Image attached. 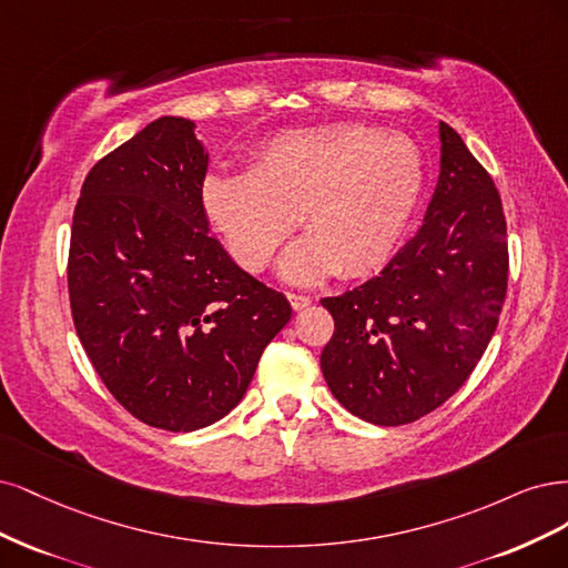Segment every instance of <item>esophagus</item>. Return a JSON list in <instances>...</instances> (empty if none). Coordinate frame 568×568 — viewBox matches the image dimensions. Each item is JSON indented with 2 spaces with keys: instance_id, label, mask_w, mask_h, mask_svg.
Returning a JSON list of instances; mask_svg holds the SVG:
<instances>
[{
  "instance_id": "1",
  "label": "esophagus",
  "mask_w": 568,
  "mask_h": 568,
  "mask_svg": "<svg viewBox=\"0 0 568 568\" xmlns=\"http://www.w3.org/2000/svg\"><path fill=\"white\" fill-rule=\"evenodd\" d=\"M287 300H290V304H292V308H295V311H302V308H306L311 304V297L297 295V292H290Z\"/></svg>"
}]
</instances>
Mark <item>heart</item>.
Returning a JSON list of instances; mask_svg holds the SVG:
<instances>
[{
    "instance_id": "obj_1",
    "label": "heart",
    "mask_w": 568,
    "mask_h": 568,
    "mask_svg": "<svg viewBox=\"0 0 568 568\" xmlns=\"http://www.w3.org/2000/svg\"><path fill=\"white\" fill-rule=\"evenodd\" d=\"M425 186L413 139L371 124H327L266 141L250 174H212L203 207L245 271H264L295 219L308 233L283 260L285 278L337 271L358 278L392 257Z\"/></svg>"
}]
</instances>
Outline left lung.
Returning <instances> with one entry per match:
<instances>
[{"label": "left lung", "mask_w": 568, "mask_h": 568, "mask_svg": "<svg viewBox=\"0 0 568 568\" xmlns=\"http://www.w3.org/2000/svg\"><path fill=\"white\" fill-rule=\"evenodd\" d=\"M425 222L375 278L321 304L335 321L321 371L365 423H415L463 387L507 295L500 193L450 124Z\"/></svg>", "instance_id": "1"}]
</instances>
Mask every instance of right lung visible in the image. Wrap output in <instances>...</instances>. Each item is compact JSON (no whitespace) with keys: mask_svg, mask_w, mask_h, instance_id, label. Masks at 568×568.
Instances as JSON below:
<instances>
[{"mask_svg":"<svg viewBox=\"0 0 568 568\" xmlns=\"http://www.w3.org/2000/svg\"><path fill=\"white\" fill-rule=\"evenodd\" d=\"M184 118H160L101 158L72 214V323L105 389L141 423L203 429L245 396L292 316L283 292L210 235V155Z\"/></svg>","mask_w":568,"mask_h":568,"instance_id":"add662e5","label":"right lung"}]
</instances>
